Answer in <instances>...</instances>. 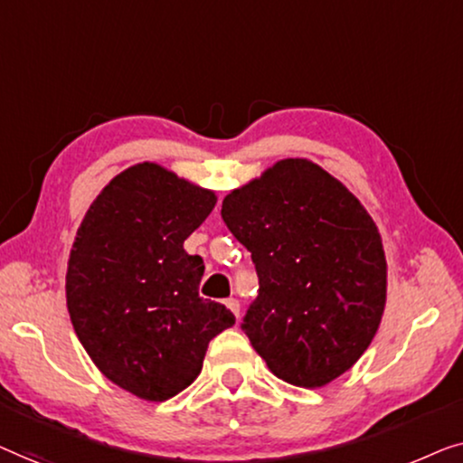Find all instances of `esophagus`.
Here are the masks:
<instances>
[{"label":"esophagus","mask_w":463,"mask_h":463,"mask_svg":"<svg viewBox=\"0 0 463 463\" xmlns=\"http://www.w3.org/2000/svg\"><path fill=\"white\" fill-rule=\"evenodd\" d=\"M226 306H229V308L232 310V315L237 317V321H239V315H241V304H239V299H237V298H229V299H226Z\"/></svg>","instance_id":"34e87169"}]
</instances>
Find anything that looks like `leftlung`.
Segmentation results:
<instances>
[{"label":"left lung","instance_id":"obj_1","mask_svg":"<svg viewBox=\"0 0 463 463\" xmlns=\"http://www.w3.org/2000/svg\"><path fill=\"white\" fill-rule=\"evenodd\" d=\"M258 298L241 329L281 380L321 388L361 359L386 306V258L361 201L308 159H283L226 194Z\"/></svg>","mask_w":463,"mask_h":463}]
</instances>
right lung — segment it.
I'll use <instances>...</instances> for the list:
<instances>
[{
    "label": "right lung",
    "mask_w": 463,
    "mask_h": 463,
    "mask_svg": "<svg viewBox=\"0 0 463 463\" xmlns=\"http://www.w3.org/2000/svg\"><path fill=\"white\" fill-rule=\"evenodd\" d=\"M216 194L155 164L115 175L83 218L67 270L71 323L117 386L167 401L191 386L212 337L234 325L199 296L205 264L184 251Z\"/></svg>",
    "instance_id": "1"
}]
</instances>
